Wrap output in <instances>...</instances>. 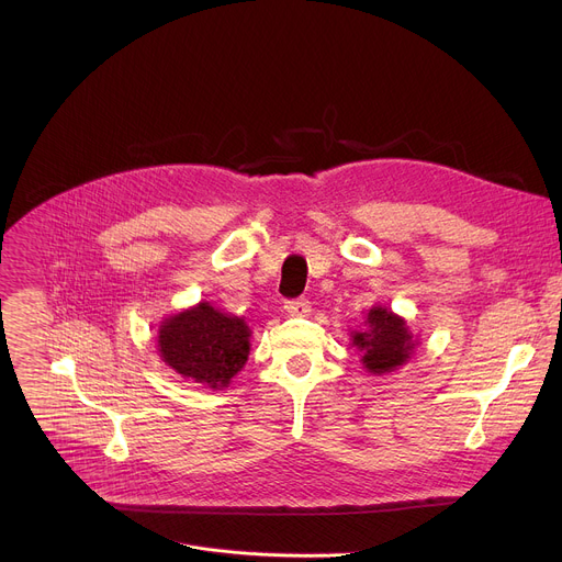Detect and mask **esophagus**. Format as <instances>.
Here are the masks:
<instances>
[{"instance_id":"obj_1","label":"esophagus","mask_w":562,"mask_h":562,"mask_svg":"<svg viewBox=\"0 0 562 562\" xmlns=\"http://www.w3.org/2000/svg\"><path fill=\"white\" fill-rule=\"evenodd\" d=\"M284 308H286V313H289V315H297V317H302V315H308V313H311V304H308V300H306V297L286 300V302H284Z\"/></svg>"}]
</instances>
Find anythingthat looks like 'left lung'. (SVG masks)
I'll return each mask as SVG.
<instances>
[{
  "instance_id": "1",
  "label": "left lung",
  "mask_w": 562,
  "mask_h": 562,
  "mask_svg": "<svg viewBox=\"0 0 562 562\" xmlns=\"http://www.w3.org/2000/svg\"><path fill=\"white\" fill-rule=\"evenodd\" d=\"M351 345L362 353V364L369 373L382 375L403 367L416 347L407 323L384 306H373L367 313L364 329L353 331Z\"/></svg>"
}]
</instances>
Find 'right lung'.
I'll use <instances>...</instances> for the list:
<instances>
[{
  "label": "right lung",
  "mask_w": 562,
  "mask_h": 562,
  "mask_svg": "<svg viewBox=\"0 0 562 562\" xmlns=\"http://www.w3.org/2000/svg\"><path fill=\"white\" fill-rule=\"evenodd\" d=\"M249 338L251 329L245 317L200 302L159 325L157 351L182 378L222 389L249 360Z\"/></svg>",
  "instance_id": "right-lung-1"
}]
</instances>
